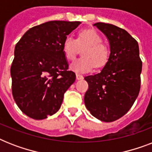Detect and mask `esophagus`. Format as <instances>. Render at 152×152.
Returning a JSON list of instances; mask_svg holds the SVG:
<instances>
[{"label": "esophagus", "mask_w": 152, "mask_h": 152, "mask_svg": "<svg viewBox=\"0 0 152 152\" xmlns=\"http://www.w3.org/2000/svg\"><path fill=\"white\" fill-rule=\"evenodd\" d=\"M83 76H82V75H80V74H76V80H83Z\"/></svg>", "instance_id": "obj_1"}]
</instances>
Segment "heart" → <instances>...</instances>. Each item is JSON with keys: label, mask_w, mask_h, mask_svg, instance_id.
I'll return each mask as SVG.
<instances>
[{"label": "heart", "mask_w": 152, "mask_h": 152, "mask_svg": "<svg viewBox=\"0 0 152 152\" xmlns=\"http://www.w3.org/2000/svg\"><path fill=\"white\" fill-rule=\"evenodd\" d=\"M83 49L82 56L71 64V69L76 73H86L95 66L100 69L108 62L110 51L102 43V38L94 30L84 29L78 33L76 39L72 35L64 38L62 43V51L69 61H73L79 50Z\"/></svg>", "instance_id": "b5f03b06"}]
</instances>
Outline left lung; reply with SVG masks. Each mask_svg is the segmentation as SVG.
I'll return each instance as SVG.
<instances>
[{
  "label": "left lung",
  "mask_w": 152,
  "mask_h": 152,
  "mask_svg": "<svg viewBox=\"0 0 152 152\" xmlns=\"http://www.w3.org/2000/svg\"><path fill=\"white\" fill-rule=\"evenodd\" d=\"M94 26L108 39L110 53L99 73L84 78V103L95 118L112 122L129 110L139 95L142 61L138 42L125 30L105 23Z\"/></svg>",
  "instance_id": "1"
}]
</instances>
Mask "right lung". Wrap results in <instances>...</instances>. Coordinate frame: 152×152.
I'll list each match as a JSON object with an SVG mask.
<instances>
[{
    "instance_id": "right-lung-1",
    "label": "right lung",
    "mask_w": 152,
    "mask_h": 152,
    "mask_svg": "<svg viewBox=\"0 0 152 152\" xmlns=\"http://www.w3.org/2000/svg\"><path fill=\"white\" fill-rule=\"evenodd\" d=\"M80 21H49L31 27L15 46L12 91L23 113L35 120L57 113L64 94L76 80L62 51L64 38Z\"/></svg>"
}]
</instances>
